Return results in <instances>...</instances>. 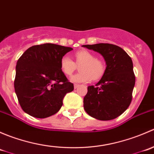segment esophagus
Masks as SVG:
<instances>
[{"label":"esophagus","instance_id":"34e87169","mask_svg":"<svg viewBox=\"0 0 154 154\" xmlns=\"http://www.w3.org/2000/svg\"><path fill=\"white\" fill-rule=\"evenodd\" d=\"M74 88H77L79 86H80V85H79V84H74Z\"/></svg>","mask_w":154,"mask_h":154}]
</instances>
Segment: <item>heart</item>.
I'll list each match as a JSON object with an SVG mask.
<instances>
[{
    "label": "heart",
    "mask_w": 154,
    "mask_h": 154,
    "mask_svg": "<svg viewBox=\"0 0 154 154\" xmlns=\"http://www.w3.org/2000/svg\"><path fill=\"white\" fill-rule=\"evenodd\" d=\"M75 62L68 56H63L60 60V68L66 75L71 76L80 66V72L71 77L75 83L88 82L92 79L97 80L103 75L105 71L104 62L96 58L94 54L86 50H81L74 54Z\"/></svg>",
    "instance_id": "1"
}]
</instances>
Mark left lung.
<instances>
[{
    "mask_svg": "<svg viewBox=\"0 0 154 154\" xmlns=\"http://www.w3.org/2000/svg\"><path fill=\"white\" fill-rule=\"evenodd\" d=\"M100 53L106 68L100 81L88 87L83 98L85 111L91 117L109 121L119 117L128 108L136 82L133 61L122 48L108 43L83 45Z\"/></svg>",
    "mask_w": 154,
    "mask_h": 154,
    "instance_id": "obj_1",
    "label": "left lung"
}]
</instances>
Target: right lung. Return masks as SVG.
<instances>
[{"label":"right lung","instance_id":"add662e5","mask_svg":"<svg viewBox=\"0 0 154 154\" xmlns=\"http://www.w3.org/2000/svg\"><path fill=\"white\" fill-rule=\"evenodd\" d=\"M71 50L45 43L29 48L18 59L14 87L26 113L45 119L60 109L65 95L74 90L60 68L62 57Z\"/></svg>","mask_w":154,"mask_h":154}]
</instances>
